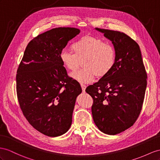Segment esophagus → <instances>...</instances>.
<instances>
[{"instance_id":"obj_1","label":"esophagus","mask_w":160,"mask_h":160,"mask_svg":"<svg viewBox=\"0 0 160 160\" xmlns=\"http://www.w3.org/2000/svg\"><path fill=\"white\" fill-rule=\"evenodd\" d=\"M80 85H81V88H82V91L85 92V89H86V87H86V85L82 84H80Z\"/></svg>"}]
</instances>
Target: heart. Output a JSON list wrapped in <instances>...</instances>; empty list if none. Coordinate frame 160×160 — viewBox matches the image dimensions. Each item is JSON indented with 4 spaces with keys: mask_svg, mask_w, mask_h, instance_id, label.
I'll return each instance as SVG.
<instances>
[{
    "mask_svg": "<svg viewBox=\"0 0 160 160\" xmlns=\"http://www.w3.org/2000/svg\"><path fill=\"white\" fill-rule=\"evenodd\" d=\"M73 53L62 51L59 58L63 66L75 71L82 61L84 68L72 73L70 77L80 83L88 84L97 78H103L111 72L116 61V51L113 45L104 42L100 38L84 36L72 44Z\"/></svg>",
    "mask_w": 160,
    "mask_h": 160,
    "instance_id": "1",
    "label": "heart"
}]
</instances>
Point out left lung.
I'll return each instance as SVG.
<instances>
[{
    "label": "left lung",
    "instance_id": "8db88e82",
    "mask_svg": "<svg viewBox=\"0 0 160 160\" xmlns=\"http://www.w3.org/2000/svg\"><path fill=\"white\" fill-rule=\"evenodd\" d=\"M95 29L112 41L116 61L107 76L86 88L93 99L94 122L101 132L115 135L132 126L141 113L147 73L138 44L118 31Z\"/></svg>",
    "mask_w": 160,
    "mask_h": 160
}]
</instances>
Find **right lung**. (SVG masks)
Returning a JSON list of instances; mask_svg holds the SVG:
<instances>
[{"label": "right lung", "instance_id": "right-lung-1", "mask_svg": "<svg viewBox=\"0 0 160 160\" xmlns=\"http://www.w3.org/2000/svg\"><path fill=\"white\" fill-rule=\"evenodd\" d=\"M80 32L74 28H57L28 43L16 76L20 108L28 122L48 137L69 129L79 83L68 76L59 55L68 42Z\"/></svg>", "mask_w": 160, "mask_h": 160}]
</instances>
